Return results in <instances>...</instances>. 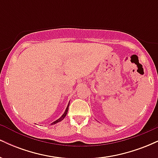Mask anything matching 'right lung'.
Here are the masks:
<instances>
[{
    "label": "right lung",
    "instance_id": "1",
    "mask_svg": "<svg viewBox=\"0 0 158 158\" xmlns=\"http://www.w3.org/2000/svg\"><path fill=\"white\" fill-rule=\"evenodd\" d=\"M69 104H70V103H69ZM69 104H68V107H67V108H66V110H65V111H64V113L63 114V115L61 116V117H60V118L59 119H58L57 120H56L55 122H53V123H51V125H53V124H56V123H59V122H60V121H61L65 117V116L67 115V114H68V107H69Z\"/></svg>",
    "mask_w": 158,
    "mask_h": 158
}]
</instances>
